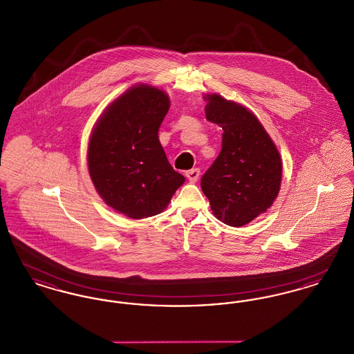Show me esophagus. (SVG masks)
<instances>
[{
	"label": "esophagus",
	"instance_id": "1",
	"mask_svg": "<svg viewBox=\"0 0 354 354\" xmlns=\"http://www.w3.org/2000/svg\"><path fill=\"white\" fill-rule=\"evenodd\" d=\"M199 175H201L199 169H192L185 172V176H187V179H188L191 183H195V182L199 179Z\"/></svg>",
	"mask_w": 354,
	"mask_h": 354
}]
</instances>
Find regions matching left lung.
<instances>
[{"label":"left lung","mask_w":354,"mask_h":354,"mask_svg":"<svg viewBox=\"0 0 354 354\" xmlns=\"http://www.w3.org/2000/svg\"><path fill=\"white\" fill-rule=\"evenodd\" d=\"M205 117L223 129L221 151L203 175L202 189L216 219L243 227L267 212L283 176L280 152L245 106L204 94Z\"/></svg>","instance_id":"1"}]
</instances>
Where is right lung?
Returning <instances> with one entry per match:
<instances>
[{
  "instance_id": "1",
  "label": "right lung",
  "mask_w": 354,
  "mask_h": 354,
  "mask_svg": "<svg viewBox=\"0 0 354 354\" xmlns=\"http://www.w3.org/2000/svg\"><path fill=\"white\" fill-rule=\"evenodd\" d=\"M169 109L165 90L134 84L103 110L93 127L88 175L103 202L127 218L160 214L185 183L158 136Z\"/></svg>"
}]
</instances>
